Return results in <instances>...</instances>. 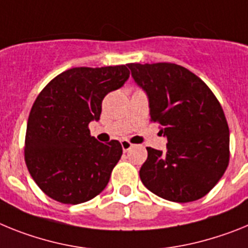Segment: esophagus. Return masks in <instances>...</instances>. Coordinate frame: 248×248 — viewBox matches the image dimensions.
<instances>
[{"label": "esophagus", "mask_w": 248, "mask_h": 248, "mask_svg": "<svg viewBox=\"0 0 248 248\" xmlns=\"http://www.w3.org/2000/svg\"><path fill=\"white\" fill-rule=\"evenodd\" d=\"M121 146H122V150H124V152H127V151L130 150L131 147H132V143H131L130 141H127V140H124V141L121 142Z\"/></svg>", "instance_id": "obj_1"}]
</instances>
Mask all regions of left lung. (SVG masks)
<instances>
[{
  "label": "left lung",
  "mask_w": 248,
  "mask_h": 248,
  "mask_svg": "<svg viewBox=\"0 0 248 248\" xmlns=\"http://www.w3.org/2000/svg\"><path fill=\"white\" fill-rule=\"evenodd\" d=\"M135 82L147 93L151 121L167 137V151L147 147L140 177L155 195L192 202L207 195L230 161V130L208 86L180 64L128 63Z\"/></svg>",
  "instance_id": "left-lung-1"
}]
</instances>
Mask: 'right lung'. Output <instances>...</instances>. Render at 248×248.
<instances>
[{
  "label": "right lung",
  "mask_w": 248,
  "mask_h": 248,
  "mask_svg": "<svg viewBox=\"0 0 248 248\" xmlns=\"http://www.w3.org/2000/svg\"><path fill=\"white\" fill-rule=\"evenodd\" d=\"M128 77L124 64L75 67L60 73L40 92L27 121L25 161L48 197L82 203L107 186L122 146L117 140L98 142L88 124L100 120L105 96L122 87Z\"/></svg>",
  "instance_id": "obj_1"
}]
</instances>
